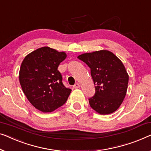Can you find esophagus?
<instances>
[{"instance_id": "34e87169", "label": "esophagus", "mask_w": 151, "mask_h": 151, "mask_svg": "<svg viewBox=\"0 0 151 151\" xmlns=\"http://www.w3.org/2000/svg\"><path fill=\"white\" fill-rule=\"evenodd\" d=\"M79 87H80V85H79V84H78V83H76V84L74 85L73 88H75V89H78V88H79Z\"/></svg>"}]
</instances>
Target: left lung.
<instances>
[{"mask_svg":"<svg viewBox=\"0 0 151 151\" xmlns=\"http://www.w3.org/2000/svg\"><path fill=\"white\" fill-rule=\"evenodd\" d=\"M78 59L90 67L95 86V94L89 99L90 107L102 115L116 111L126 96L129 83L122 61L108 50L84 53Z\"/></svg>","mask_w":151,"mask_h":151,"instance_id":"8db88e82","label":"left lung"}]
</instances>
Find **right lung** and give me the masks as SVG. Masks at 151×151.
Segmentation results:
<instances>
[{"label":"right lung","instance_id":"obj_1","mask_svg":"<svg viewBox=\"0 0 151 151\" xmlns=\"http://www.w3.org/2000/svg\"><path fill=\"white\" fill-rule=\"evenodd\" d=\"M66 57L64 52L45 46L27 55L21 64L19 80L23 92L40 111H54L66 102L70 94L71 89L63 84L57 70Z\"/></svg>","mask_w":151,"mask_h":151}]
</instances>
